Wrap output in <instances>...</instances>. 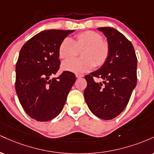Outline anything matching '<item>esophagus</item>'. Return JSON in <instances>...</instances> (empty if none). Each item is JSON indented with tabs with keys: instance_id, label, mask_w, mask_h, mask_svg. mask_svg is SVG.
Here are the masks:
<instances>
[{
	"instance_id": "1",
	"label": "esophagus",
	"mask_w": 154,
	"mask_h": 154,
	"mask_svg": "<svg viewBox=\"0 0 154 154\" xmlns=\"http://www.w3.org/2000/svg\"><path fill=\"white\" fill-rule=\"evenodd\" d=\"M84 77V75H81V74H76V77L77 78H81V77Z\"/></svg>"
}]
</instances>
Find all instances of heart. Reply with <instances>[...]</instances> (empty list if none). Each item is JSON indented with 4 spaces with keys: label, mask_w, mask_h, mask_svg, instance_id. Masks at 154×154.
<instances>
[{
    "label": "heart",
    "mask_w": 154,
    "mask_h": 154,
    "mask_svg": "<svg viewBox=\"0 0 154 154\" xmlns=\"http://www.w3.org/2000/svg\"><path fill=\"white\" fill-rule=\"evenodd\" d=\"M80 52L82 58L67 60L61 67L64 71L82 73L93 69L95 66L100 67L106 63L110 55V45L96 32L88 30L79 33L75 40L65 38L59 47V56L61 59L76 57Z\"/></svg>",
    "instance_id": "b5f03b06"
}]
</instances>
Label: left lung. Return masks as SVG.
<instances>
[{
	"instance_id": "1",
	"label": "left lung",
	"mask_w": 154,
	"mask_h": 154,
	"mask_svg": "<svg viewBox=\"0 0 154 154\" xmlns=\"http://www.w3.org/2000/svg\"><path fill=\"white\" fill-rule=\"evenodd\" d=\"M110 45L107 61L98 70L85 77L84 97L90 110L100 119L109 120L119 115L128 105L137 83V56L125 35L111 27H98ZM104 79L103 83L94 80Z\"/></svg>"
}]
</instances>
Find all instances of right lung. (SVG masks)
<instances>
[{
	"label": "right lung",
	"mask_w": 154,
	"mask_h": 154,
	"mask_svg": "<svg viewBox=\"0 0 154 154\" xmlns=\"http://www.w3.org/2000/svg\"><path fill=\"white\" fill-rule=\"evenodd\" d=\"M75 30L49 29L35 35L24 44L16 64L15 88L26 114L37 121H50L62 111L76 81L71 72L59 71V47Z\"/></svg>",
	"instance_id": "1"
}]
</instances>
